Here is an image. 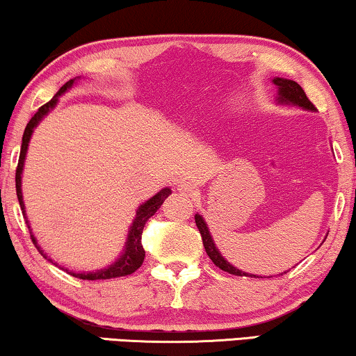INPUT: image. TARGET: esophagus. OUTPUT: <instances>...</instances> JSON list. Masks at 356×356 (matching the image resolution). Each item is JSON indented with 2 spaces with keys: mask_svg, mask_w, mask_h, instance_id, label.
<instances>
[{
  "mask_svg": "<svg viewBox=\"0 0 356 356\" xmlns=\"http://www.w3.org/2000/svg\"><path fill=\"white\" fill-rule=\"evenodd\" d=\"M178 191L181 195H186V197H195V194H197V188L194 186L191 181H186V179H183V181H178Z\"/></svg>",
  "mask_w": 356,
  "mask_h": 356,
  "instance_id": "esophagus-1",
  "label": "esophagus"
}]
</instances>
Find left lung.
Listing matches in <instances>:
<instances>
[{
  "label": "left lung",
  "instance_id": "1",
  "mask_svg": "<svg viewBox=\"0 0 356 356\" xmlns=\"http://www.w3.org/2000/svg\"><path fill=\"white\" fill-rule=\"evenodd\" d=\"M275 86L277 88V96H276V102L281 106H296V107H300L303 111H312L315 112V106L312 104L310 99H308L305 91L302 90V86L297 83V81L293 80H287V79H281V76H275V79L271 80ZM195 225H197V228L200 231V236H202V242H204V247H205V252H207V255L210 257V260L213 261V264L220 268V270L223 271H228L231 275H236V276H250V277H260L257 275H250V273H245L239 270V268H236L234 265H231L228 260L225 259L223 255H221V252L218 250V247L215 245L212 234H210V229H209V225L207 221L204 220V216L200 213H195Z\"/></svg>",
  "mask_w": 356,
  "mask_h": 356
}]
</instances>
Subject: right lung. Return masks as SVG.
Returning <instances> with one entry per match:
<instances>
[{"mask_svg": "<svg viewBox=\"0 0 356 356\" xmlns=\"http://www.w3.org/2000/svg\"><path fill=\"white\" fill-rule=\"evenodd\" d=\"M79 79H80V76H76V79H72V80L67 81V83L58 91V95H56L53 99H51L49 102H46L44 106L40 107L37 114H35L32 118H30V122L27 123V127H25V131H24V136H22V147H20L17 170H15V193H17V199H19L20 209H22V213L25 216V223H27V225H29V218H27V213H25V204H24V195H22V172H24L25 157H27L30 140H32V135H33L35 128L40 125V122L43 120V118L48 115L49 112L53 111L56 106H58L59 96H63L64 92L69 91L72 86L76 83V80H79ZM170 194H172V189L163 188V189L159 191L156 195L149 197L146 202H143L141 205H138L135 218H133V223H131L130 228H128L125 245H123L122 254L118 255V259L114 261V264L107 265L104 268H99V270H95V271H70V270H67V268H65V271L69 273V275H72V276L80 277V280H86V281L112 280V277H120V276H127V275H131V273H135L138 268L143 265L144 255H146V252H144L143 244H141V236H143L144 226H146L147 220L151 218V216L156 213L159 209H161V205L163 204V200H165ZM29 231H30V236H32L33 244L37 245V249H38L40 254L43 255L46 260L51 261V264L58 266V264H56V261H53V259H49L48 254H46V252L38 245L37 238H35L33 233H32V229H30V225H29ZM63 270H64V268H63Z\"/></svg>", "mask_w": 356, "mask_h": 356, "instance_id": "obj_1", "label": "right lung"}]
</instances>
